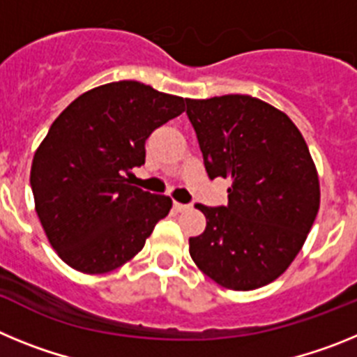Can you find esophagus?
<instances>
[{"label": "esophagus", "mask_w": 357, "mask_h": 357, "mask_svg": "<svg viewBox=\"0 0 357 357\" xmlns=\"http://www.w3.org/2000/svg\"><path fill=\"white\" fill-rule=\"evenodd\" d=\"M173 207H175L176 213H184V211L191 209V207H189L188 204H181V202H175V204H173Z\"/></svg>", "instance_id": "1"}]
</instances>
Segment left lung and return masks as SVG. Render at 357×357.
I'll return each instance as SVG.
<instances>
[{
  "mask_svg": "<svg viewBox=\"0 0 357 357\" xmlns=\"http://www.w3.org/2000/svg\"><path fill=\"white\" fill-rule=\"evenodd\" d=\"M209 178H230L227 207L197 209L206 230L189 254L223 288L250 291L288 270L320 209V182L295 123L248 94L185 98Z\"/></svg>",
  "mask_w": 357,
  "mask_h": 357,
  "instance_id": "left-lung-1",
  "label": "left lung"
}]
</instances>
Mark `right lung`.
<instances>
[{
    "label": "right lung",
    "mask_w": 357,
    "mask_h": 357,
    "mask_svg": "<svg viewBox=\"0 0 357 357\" xmlns=\"http://www.w3.org/2000/svg\"><path fill=\"white\" fill-rule=\"evenodd\" d=\"M185 100L121 80L80 94L53 121L31 160L36 213L66 264L112 272L143 250L172 198L128 182L150 134L184 112Z\"/></svg>",
    "instance_id": "add662e5"
}]
</instances>
